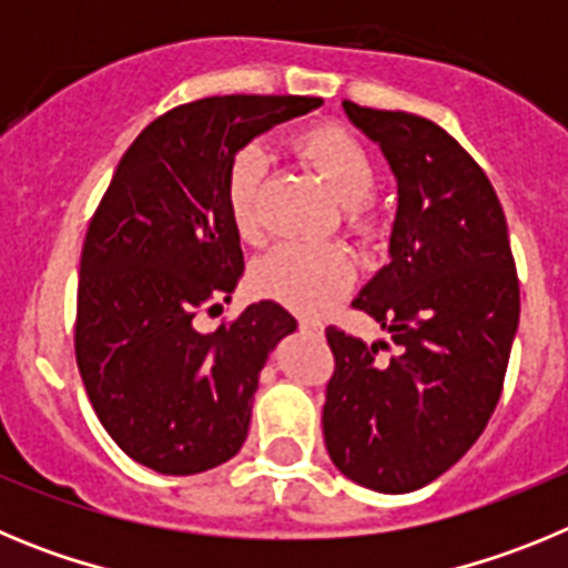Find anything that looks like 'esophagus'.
<instances>
[{"instance_id": "obj_1", "label": "esophagus", "mask_w": 568, "mask_h": 568, "mask_svg": "<svg viewBox=\"0 0 568 568\" xmlns=\"http://www.w3.org/2000/svg\"><path fill=\"white\" fill-rule=\"evenodd\" d=\"M298 327L304 329V333H315V335L324 333V324H321V321H315V318H301Z\"/></svg>"}]
</instances>
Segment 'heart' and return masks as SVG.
<instances>
[{
	"label": "heart",
	"mask_w": 568,
	"mask_h": 568,
	"mask_svg": "<svg viewBox=\"0 0 568 568\" xmlns=\"http://www.w3.org/2000/svg\"><path fill=\"white\" fill-rule=\"evenodd\" d=\"M298 150L318 170L338 202L344 204L346 224L358 233L375 227L373 202L378 170L373 155L349 130L324 124L295 139ZM267 150L261 142L241 144L227 162L224 173V202L230 222L241 239L258 235V195L267 179ZM355 264L338 244L318 241H284L270 250L253 267V287L264 298H273L301 315H318L353 287Z\"/></svg>",
	"instance_id": "1"
}]
</instances>
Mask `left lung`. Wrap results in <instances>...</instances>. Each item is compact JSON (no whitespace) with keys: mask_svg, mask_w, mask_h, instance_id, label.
<instances>
[{"mask_svg":"<svg viewBox=\"0 0 568 568\" xmlns=\"http://www.w3.org/2000/svg\"><path fill=\"white\" fill-rule=\"evenodd\" d=\"M398 179L389 264L353 301L398 346L329 327L335 373L324 444L346 478L400 495L458 464L489 424L520 287L495 187L453 135L424 115L344 102Z\"/></svg>","mask_w":568,"mask_h":568,"instance_id":"1","label":"left lung"}]
</instances>
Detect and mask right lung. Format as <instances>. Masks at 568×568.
Returning a JSON list of instances; mask_svg holds the SVG:
<instances>
[{
  "label": "right lung",
  "instance_id": "1",
  "mask_svg": "<svg viewBox=\"0 0 568 568\" xmlns=\"http://www.w3.org/2000/svg\"><path fill=\"white\" fill-rule=\"evenodd\" d=\"M315 97H210L135 135L90 219L79 267L77 364L110 438L162 475H199L241 449L267 355L295 318L250 304L213 333L195 315L244 273L224 202L241 144L321 108Z\"/></svg>",
  "mask_w": 568,
  "mask_h": 568
}]
</instances>
